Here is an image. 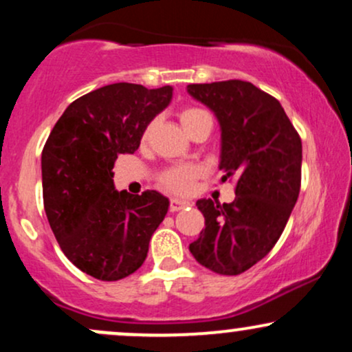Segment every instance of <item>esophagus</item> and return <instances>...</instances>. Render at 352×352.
<instances>
[{"label":"esophagus","mask_w":352,"mask_h":352,"mask_svg":"<svg viewBox=\"0 0 352 352\" xmlns=\"http://www.w3.org/2000/svg\"><path fill=\"white\" fill-rule=\"evenodd\" d=\"M190 201L188 200H180V199H172L170 200V210L172 212H179V210H184L190 207Z\"/></svg>","instance_id":"esophagus-1"}]
</instances>
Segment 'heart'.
<instances>
[{
  "label": "heart",
  "instance_id": "obj_1",
  "mask_svg": "<svg viewBox=\"0 0 352 352\" xmlns=\"http://www.w3.org/2000/svg\"><path fill=\"white\" fill-rule=\"evenodd\" d=\"M208 114L201 109L197 107H185L179 112V120L185 132H188L200 119L207 117ZM147 135V132H145ZM199 175V168L193 165H177V167L167 168L162 175H160V184L170 192L175 193H187L192 188L193 179Z\"/></svg>",
  "mask_w": 352,
  "mask_h": 352
}]
</instances>
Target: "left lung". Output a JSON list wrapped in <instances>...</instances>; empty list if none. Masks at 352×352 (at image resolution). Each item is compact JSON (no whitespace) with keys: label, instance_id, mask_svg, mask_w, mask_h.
Returning <instances> with one entry per match:
<instances>
[{"label":"left lung","instance_id":"1","mask_svg":"<svg viewBox=\"0 0 352 352\" xmlns=\"http://www.w3.org/2000/svg\"><path fill=\"white\" fill-rule=\"evenodd\" d=\"M187 92L217 117L221 182L236 180L235 200L200 199L205 230L188 250L218 274H240L265 258L300 195L302 147L276 99L246 80L190 84Z\"/></svg>","mask_w":352,"mask_h":352}]
</instances>
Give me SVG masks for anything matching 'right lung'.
<instances>
[{
  "mask_svg": "<svg viewBox=\"0 0 352 352\" xmlns=\"http://www.w3.org/2000/svg\"><path fill=\"white\" fill-rule=\"evenodd\" d=\"M172 86L109 84L76 99L43 148V199L67 260L100 281L142 266L148 241L168 212L155 190L131 195L114 187V162L134 153L153 117L172 100Z\"/></svg>",
  "mask_w": 352,
  "mask_h": 352,
  "instance_id": "add662e5",
  "label": "right lung"
}]
</instances>
